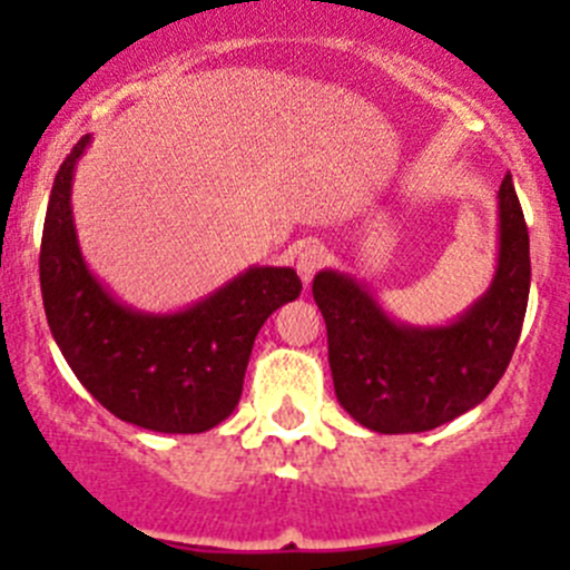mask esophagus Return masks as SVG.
Segmentation results:
<instances>
[{"label": "esophagus", "mask_w": 570, "mask_h": 570, "mask_svg": "<svg viewBox=\"0 0 570 570\" xmlns=\"http://www.w3.org/2000/svg\"><path fill=\"white\" fill-rule=\"evenodd\" d=\"M325 262H327V250L322 248L320 243H306L303 245L301 250H297V275H301L303 278V284H312V278L314 275L320 273L322 267H325Z\"/></svg>", "instance_id": "esophagus-1"}]
</instances>
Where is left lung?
Wrapping results in <instances>:
<instances>
[{
	"label": "left lung",
	"mask_w": 570,
	"mask_h": 570,
	"mask_svg": "<svg viewBox=\"0 0 570 570\" xmlns=\"http://www.w3.org/2000/svg\"><path fill=\"white\" fill-rule=\"evenodd\" d=\"M344 411L375 433H424L480 405L508 370L530 301V234L513 176L499 187V264L485 295L441 327L389 317L350 275H314Z\"/></svg>",
	"instance_id": "left-lung-1"
}]
</instances>
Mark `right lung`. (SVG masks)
Instances as JSON below:
<instances>
[{
  "label": "right lung",
  "mask_w": 570,
  "mask_h": 570,
  "mask_svg": "<svg viewBox=\"0 0 570 570\" xmlns=\"http://www.w3.org/2000/svg\"><path fill=\"white\" fill-rule=\"evenodd\" d=\"M88 142L62 159L46 209L40 292L51 336L109 413L157 433H204L232 416L258 327L303 284L292 267H250L176 314L118 303L85 264L73 228V168Z\"/></svg>",
  "instance_id": "right-lung-1"
}]
</instances>
